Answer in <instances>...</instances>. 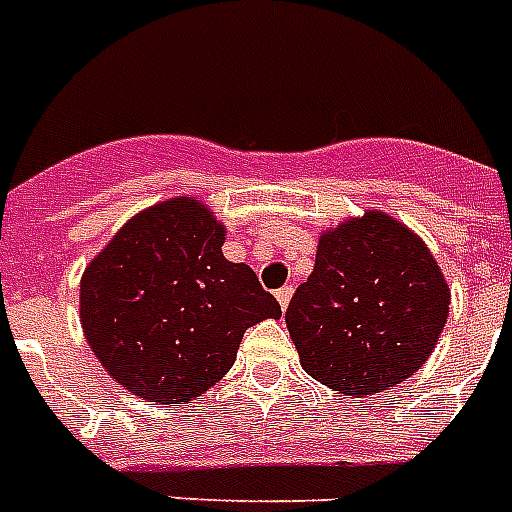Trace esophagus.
Returning a JSON list of instances; mask_svg holds the SVG:
<instances>
[{"instance_id": "34e87169", "label": "esophagus", "mask_w": 512, "mask_h": 512, "mask_svg": "<svg viewBox=\"0 0 512 512\" xmlns=\"http://www.w3.org/2000/svg\"><path fill=\"white\" fill-rule=\"evenodd\" d=\"M292 294H294L292 284H286V286H281V289H278L276 299H278V305H281V310H286V307H289V302H292Z\"/></svg>"}]
</instances>
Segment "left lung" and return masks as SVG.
<instances>
[{
    "mask_svg": "<svg viewBox=\"0 0 512 512\" xmlns=\"http://www.w3.org/2000/svg\"><path fill=\"white\" fill-rule=\"evenodd\" d=\"M450 315L434 255L400 220L368 210L318 239L286 328L299 363L339 394L365 397L413 376Z\"/></svg>",
    "mask_w": 512,
    "mask_h": 512,
    "instance_id": "obj_1",
    "label": "left lung"
}]
</instances>
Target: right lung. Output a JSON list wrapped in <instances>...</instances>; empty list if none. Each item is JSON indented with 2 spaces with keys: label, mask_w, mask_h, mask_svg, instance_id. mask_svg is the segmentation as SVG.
I'll return each mask as SVG.
<instances>
[{
  "label": "right lung",
  "mask_w": 512,
  "mask_h": 512,
  "mask_svg": "<svg viewBox=\"0 0 512 512\" xmlns=\"http://www.w3.org/2000/svg\"><path fill=\"white\" fill-rule=\"evenodd\" d=\"M226 228L194 197L141 210L81 278L91 352L128 392L184 405L231 371L244 331L281 318L255 270L223 257Z\"/></svg>",
  "instance_id": "1"
}]
</instances>
